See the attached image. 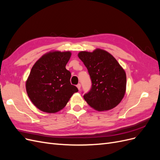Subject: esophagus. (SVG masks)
<instances>
[{
    "label": "esophagus",
    "instance_id": "34e87169",
    "mask_svg": "<svg viewBox=\"0 0 160 160\" xmlns=\"http://www.w3.org/2000/svg\"><path fill=\"white\" fill-rule=\"evenodd\" d=\"M77 88H78V89H79V90H80V89H81V84H80V83L77 84Z\"/></svg>",
    "mask_w": 160,
    "mask_h": 160
}]
</instances>
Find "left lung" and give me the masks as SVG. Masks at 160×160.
<instances>
[{
  "instance_id": "obj_1",
  "label": "left lung",
  "mask_w": 160,
  "mask_h": 160,
  "mask_svg": "<svg viewBox=\"0 0 160 160\" xmlns=\"http://www.w3.org/2000/svg\"><path fill=\"white\" fill-rule=\"evenodd\" d=\"M78 57L88 70L91 88L84 99L97 111H107L116 107L126 90V74L110 53L97 49L93 52L81 51Z\"/></svg>"
}]
</instances>
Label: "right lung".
<instances>
[{
	"mask_svg": "<svg viewBox=\"0 0 160 160\" xmlns=\"http://www.w3.org/2000/svg\"><path fill=\"white\" fill-rule=\"evenodd\" d=\"M71 55L70 51H51L42 55L32 67L26 81L27 93L41 111L57 112L78 91L71 84V74L65 68Z\"/></svg>",
	"mask_w": 160,
	"mask_h": 160,
	"instance_id": "right-lung-1",
	"label": "right lung"
}]
</instances>
